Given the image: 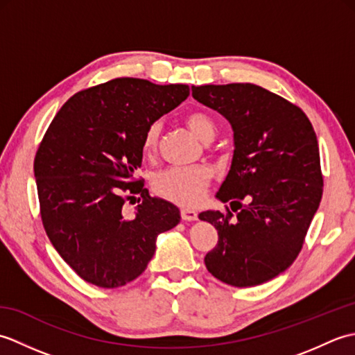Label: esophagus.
<instances>
[{
	"instance_id": "1",
	"label": "esophagus",
	"mask_w": 355,
	"mask_h": 355,
	"mask_svg": "<svg viewBox=\"0 0 355 355\" xmlns=\"http://www.w3.org/2000/svg\"><path fill=\"white\" fill-rule=\"evenodd\" d=\"M180 215H182V220H184V221H195L198 218V214L192 209H182Z\"/></svg>"
}]
</instances>
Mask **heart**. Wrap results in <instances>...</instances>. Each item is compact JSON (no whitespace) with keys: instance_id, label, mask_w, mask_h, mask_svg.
Segmentation results:
<instances>
[{"instance_id":"heart-1","label":"heart","mask_w":355,"mask_h":355,"mask_svg":"<svg viewBox=\"0 0 355 355\" xmlns=\"http://www.w3.org/2000/svg\"><path fill=\"white\" fill-rule=\"evenodd\" d=\"M187 128L202 141H212L216 135V123L205 111H192L184 117ZM162 125L160 122L150 123L141 141V153L150 158L158 148L160 141ZM210 182V171L205 166H195V168H171L158 172L153 180L154 192L168 200L173 205L192 207L197 206L206 193Z\"/></svg>"}]
</instances>
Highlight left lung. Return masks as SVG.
I'll list each match as a JSON object with an SVG mask.
<instances>
[{
    "label": "left lung",
    "mask_w": 355,
    "mask_h": 355,
    "mask_svg": "<svg viewBox=\"0 0 355 355\" xmlns=\"http://www.w3.org/2000/svg\"><path fill=\"white\" fill-rule=\"evenodd\" d=\"M192 96L223 114L233 130L232 166L216 198L248 201L236 216L229 209L200 214L218 230V244L205 263L224 284H263L297 258L319 209L318 137L302 110L258 85L192 87Z\"/></svg>",
    "instance_id": "8db88e82"
}]
</instances>
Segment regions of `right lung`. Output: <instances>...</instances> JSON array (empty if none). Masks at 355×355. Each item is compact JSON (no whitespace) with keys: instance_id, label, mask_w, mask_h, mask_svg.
I'll return each mask as SVG.
<instances>
[{"instance_id":"add662e5","label":"right lung","mask_w":355,"mask_h":355,"mask_svg":"<svg viewBox=\"0 0 355 355\" xmlns=\"http://www.w3.org/2000/svg\"><path fill=\"white\" fill-rule=\"evenodd\" d=\"M189 96L183 84L155 85L117 78L82 89L51 120L35 157L44 229L56 252L84 281L117 288L139 277L160 233L180 223V210L149 197L141 180L146 128ZM135 193L134 218L123 205Z\"/></svg>"}]
</instances>
